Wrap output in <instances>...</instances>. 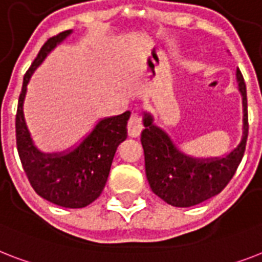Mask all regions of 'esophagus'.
<instances>
[{"label": "esophagus", "instance_id": "obj_1", "mask_svg": "<svg viewBox=\"0 0 262 262\" xmlns=\"http://www.w3.org/2000/svg\"><path fill=\"white\" fill-rule=\"evenodd\" d=\"M142 130L141 117L138 114H132L130 120L127 122V135L130 137H138Z\"/></svg>", "mask_w": 262, "mask_h": 262}]
</instances>
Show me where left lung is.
Returning <instances> with one entry per match:
<instances>
[{
  "label": "left lung",
  "instance_id": "left-lung-1",
  "mask_svg": "<svg viewBox=\"0 0 262 262\" xmlns=\"http://www.w3.org/2000/svg\"><path fill=\"white\" fill-rule=\"evenodd\" d=\"M235 80L242 97V135L237 146L223 156H191L155 122L152 113L142 110L141 144L146 179L153 192L168 205L175 207L199 205L218 195L237 171L248 138L246 84L238 69Z\"/></svg>",
  "mask_w": 262,
  "mask_h": 262
}]
</instances>
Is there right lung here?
<instances>
[{"label": "right lung", "mask_w": 262, "mask_h": 262, "mask_svg": "<svg viewBox=\"0 0 262 262\" xmlns=\"http://www.w3.org/2000/svg\"><path fill=\"white\" fill-rule=\"evenodd\" d=\"M72 29L47 40L23 82L16 116L17 150L28 179L37 195L66 208L89 206L102 193L116 150L127 137L130 112L105 117L78 144L59 152H42L32 138L24 116L28 84L47 56L64 41Z\"/></svg>", "instance_id": "add662e5"}]
</instances>
